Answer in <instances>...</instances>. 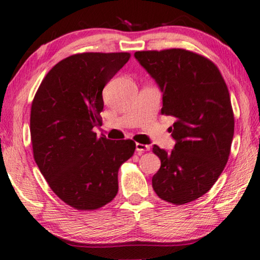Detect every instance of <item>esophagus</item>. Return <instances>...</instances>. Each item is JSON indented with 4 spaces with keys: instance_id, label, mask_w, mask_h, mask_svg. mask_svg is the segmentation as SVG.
<instances>
[{
    "instance_id": "34e87169",
    "label": "esophagus",
    "mask_w": 260,
    "mask_h": 260,
    "mask_svg": "<svg viewBox=\"0 0 260 260\" xmlns=\"http://www.w3.org/2000/svg\"><path fill=\"white\" fill-rule=\"evenodd\" d=\"M150 150V146L149 145H145V144H141V143H136V151L138 153H143L145 151H149Z\"/></svg>"
}]
</instances>
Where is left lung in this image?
<instances>
[{
	"instance_id": "1",
	"label": "left lung",
	"mask_w": 260,
	"mask_h": 260,
	"mask_svg": "<svg viewBox=\"0 0 260 260\" xmlns=\"http://www.w3.org/2000/svg\"><path fill=\"white\" fill-rule=\"evenodd\" d=\"M135 57L163 92L161 115L176 119L169 127L175 149L152 148L160 159L152 187L165 202L186 204L208 192L228 163L235 117L226 83L213 62L185 49Z\"/></svg>"
}]
</instances>
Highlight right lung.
<instances>
[{"instance_id":"1","label":"right lung","mask_w":260,"mask_h":260,"mask_svg":"<svg viewBox=\"0 0 260 260\" xmlns=\"http://www.w3.org/2000/svg\"><path fill=\"white\" fill-rule=\"evenodd\" d=\"M129 52H83L58 62L43 78L31 104L34 159L58 198L81 211L110 203L118 169L134 155L131 139L97 137L103 88L129 61Z\"/></svg>"}]
</instances>
